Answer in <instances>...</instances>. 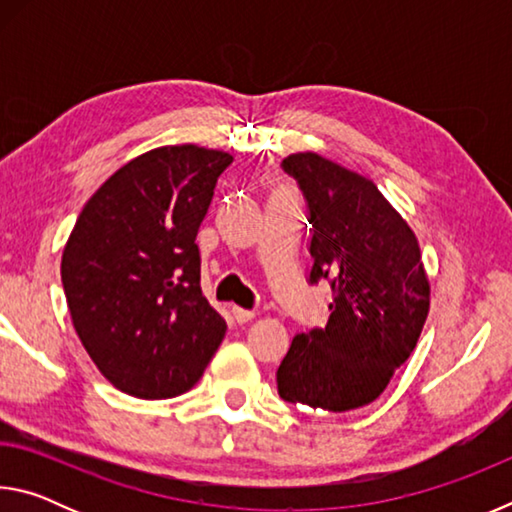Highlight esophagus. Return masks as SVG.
Wrapping results in <instances>:
<instances>
[{
  "label": "esophagus",
  "instance_id": "34e87169",
  "mask_svg": "<svg viewBox=\"0 0 512 512\" xmlns=\"http://www.w3.org/2000/svg\"><path fill=\"white\" fill-rule=\"evenodd\" d=\"M232 316H235V320L239 325L244 323H250V320L255 318V311H248V309H241V307H232Z\"/></svg>",
  "mask_w": 512,
  "mask_h": 512
}]
</instances>
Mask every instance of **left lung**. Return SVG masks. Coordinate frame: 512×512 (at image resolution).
Listing matches in <instances>:
<instances>
[{
	"label": "left lung",
	"mask_w": 512,
	"mask_h": 512,
	"mask_svg": "<svg viewBox=\"0 0 512 512\" xmlns=\"http://www.w3.org/2000/svg\"><path fill=\"white\" fill-rule=\"evenodd\" d=\"M282 169L307 203L309 284L334 298L325 327L296 334L277 366L284 402L334 413L375 402L411 357L429 314V280L413 230L372 180L318 153Z\"/></svg>",
	"instance_id": "obj_1"
}]
</instances>
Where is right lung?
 <instances>
[{
	"label": "right lung",
	"instance_id": "obj_1",
	"mask_svg": "<svg viewBox=\"0 0 512 512\" xmlns=\"http://www.w3.org/2000/svg\"><path fill=\"white\" fill-rule=\"evenodd\" d=\"M232 155L162 146L85 203L60 277L76 334L112 386L167 400L201 379L225 320L201 291L196 235Z\"/></svg>",
	"mask_w": 512,
	"mask_h": 512
}]
</instances>
